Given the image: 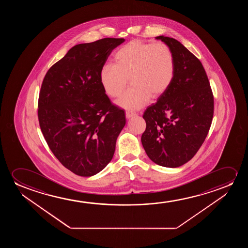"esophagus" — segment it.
<instances>
[{
  "label": "esophagus",
  "instance_id": "34e87169",
  "mask_svg": "<svg viewBox=\"0 0 248 248\" xmlns=\"http://www.w3.org/2000/svg\"><path fill=\"white\" fill-rule=\"evenodd\" d=\"M135 115H136V113H135V112H130V111H126L125 112V116L127 119H130L131 117Z\"/></svg>",
  "mask_w": 248,
  "mask_h": 248
}]
</instances>
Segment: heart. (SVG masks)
Returning a JSON list of instances; mask_svg holds the SVG:
<instances>
[{
    "mask_svg": "<svg viewBox=\"0 0 248 248\" xmlns=\"http://www.w3.org/2000/svg\"><path fill=\"white\" fill-rule=\"evenodd\" d=\"M175 74L173 51L164 43L132 41L114 55V63L106 64L100 71V82L106 94L119 97L129 77L132 85L117 104L124 108L138 109L158 97L170 88Z\"/></svg>",
    "mask_w": 248,
    "mask_h": 248,
    "instance_id": "heart-1",
    "label": "heart"
}]
</instances>
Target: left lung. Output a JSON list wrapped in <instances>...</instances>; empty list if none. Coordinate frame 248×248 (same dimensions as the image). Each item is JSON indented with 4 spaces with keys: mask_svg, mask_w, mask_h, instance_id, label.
Instances as JSON below:
<instances>
[{
    "mask_svg": "<svg viewBox=\"0 0 248 248\" xmlns=\"http://www.w3.org/2000/svg\"><path fill=\"white\" fill-rule=\"evenodd\" d=\"M175 60V74L167 92L143 114L141 143L160 166L177 168L190 161L206 139L214 116V95L203 66L180 41L160 35Z\"/></svg>",
    "mask_w": 248,
    "mask_h": 248,
    "instance_id": "obj_1",
    "label": "left lung"
}]
</instances>
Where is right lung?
Masks as SVG:
<instances>
[{"mask_svg":"<svg viewBox=\"0 0 248 248\" xmlns=\"http://www.w3.org/2000/svg\"><path fill=\"white\" fill-rule=\"evenodd\" d=\"M124 41L104 38L76 45L42 82L41 131L59 162L79 176H93L110 163L125 125L124 111L112 105L99 78L109 55Z\"/></svg>","mask_w":248,"mask_h":248,"instance_id":"add662e5","label":"right lung"}]
</instances>
